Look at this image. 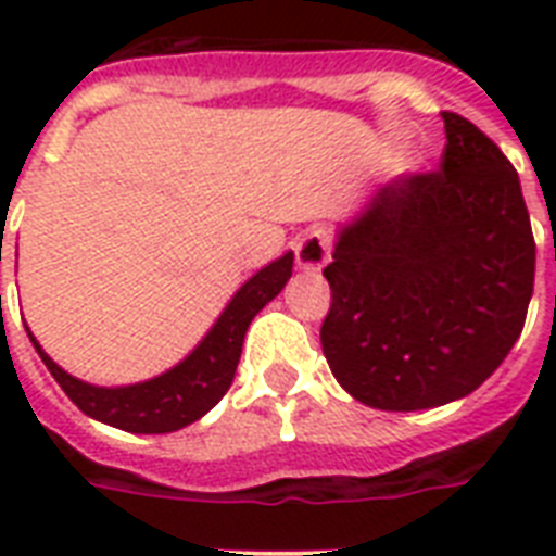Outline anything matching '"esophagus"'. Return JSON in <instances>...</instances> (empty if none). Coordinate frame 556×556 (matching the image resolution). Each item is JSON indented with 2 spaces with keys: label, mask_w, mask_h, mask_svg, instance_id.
Listing matches in <instances>:
<instances>
[{
  "label": "esophagus",
  "mask_w": 556,
  "mask_h": 556,
  "mask_svg": "<svg viewBox=\"0 0 556 556\" xmlns=\"http://www.w3.org/2000/svg\"><path fill=\"white\" fill-rule=\"evenodd\" d=\"M296 265L303 270H320L331 256V236L326 227L314 225L308 227L300 239H296Z\"/></svg>",
  "instance_id": "esophagus-1"
}]
</instances>
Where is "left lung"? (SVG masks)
Returning a JSON list of instances; mask_svg holds the SVG:
<instances>
[{
	"instance_id": "8db88e82",
	"label": "left lung",
	"mask_w": 556,
	"mask_h": 556,
	"mask_svg": "<svg viewBox=\"0 0 556 556\" xmlns=\"http://www.w3.org/2000/svg\"><path fill=\"white\" fill-rule=\"evenodd\" d=\"M441 115L439 169L380 187L323 268V355L349 395L387 413L482 387L534 294L536 244L517 169L467 117Z\"/></svg>"
}]
</instances>
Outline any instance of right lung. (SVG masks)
<instances>
[{
  "mask_svg": "<svg viewBox=\"0 0 556 556\" xmlns=\"http://www.w3.org/2000/svg\"><path fill=\"white\" fill-rule=\"evenodd\" d=\"M294 268V253L279 256L260 274H253L236 296L227 303L216 326L207 331V338L192 349L178 366L159 375V378L132 383V387H91L72 378L51 357L39 349L34 334L28 331L30 343L37 346L42 364L54 375L63 392L72 397L77 409L91 418L117 427L126 432H176L187 424L199 421L222 401L230 383H233L239 355H242L244 331L251 320L286 288Z\"/></svg>",
  "mask_w": 556,
  "mask_h": 556,
  "instance_id": "add662e5",
  "label": "right lung"
}]
</instances>
